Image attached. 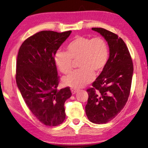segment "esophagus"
I'll return each mask as SVG.
<instances>
[{
    "mask_svg": "<svg viewBox=\"0 0 148 148\" xmlns=\"http://www.w3.org/2000/svg\"><path fill=\"white\" fill-rule=\"evenodd\" d=\"M71 90L72 93L73 94V95H74V94H76V92H77V91H78V89H76V88H71Z\"/></svg>",
    "mask_w": 148,
    "mask_h": 148,
    "instance_id": "esophagus-1",
    "label": "esophagus"
}]
</instances>
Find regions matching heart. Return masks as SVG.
<instances>
[{"mask_svg": "<svg viewBox=\"0 0 148 148\" xmlns=\"http://www.w3.org/2000/svg\"><path fill=\"white\" fill-rule=\"evenodd\" d=\"M109 47L101 37L77 36L66 46V51L58 50L54 56L60 71L67 74L73 68L74 61H78L80 69L63 77V83L72 88H80L91 82L95 73L99 74L109 60Z\"/></svg>", "mask_w": 148, "mask_h": 148, "instance_id": "obj_1", "label": "heart"}]
</instances>
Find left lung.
<instances>
[{
	"label": "left lung",
	"mask_w": 148,
	"mask_h": 148,
	"mask_svg": "<svg viewBox=\"0 0 148 148\" xmlns=\"http://www.w3.org/2000/svg\"><path fill=\"white\" fill-rule=\"evenodd\" d=\"M108 42L110 56L108 64L92 87L86 112L90 121L104 124L111 121L123 108L128 100L133 74V64L124 41L117 34L102 28H92Z\"/></svg>",
	"instance_id": "8db88e82"
}]
</instances>
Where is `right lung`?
Segmentation results:
<instances>
[{"instance_id":"add662e5","label":"right lung","mask_w":148,"mask_h":148,"mask_svg":"<svg viewBox=\"0 0 148 148\" xmlns=\"http://www.w3.org/2000/svg\"><path fill=\"white\" fill-rule=\"evenodd\" d=\"M71 31H43L26 39L19 49L16 83L27 106L42 123L57 126L65 119L64 104L70 87L57 89L59 76L54 56Z\"/></svg>"}]
</instances>
